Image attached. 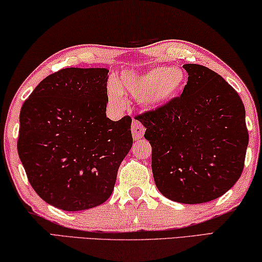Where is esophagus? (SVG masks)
<instances>
[{"label": "esophagus", "mask_w": 262, "mask_h": 262, "mask_svg": "<svg viewBox=\"0 0 262 262\" xmlns=\"http://www.w3.org/2000/svg\"><path fill=\"white\" fill-rule=\"evenodd\" d=\"M145 134V127L139 121L132 122V136H134L135 140L140 139Z\"/></svg>", "instance_id": "1"}]
</instances>
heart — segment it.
Wrapping results in <instances>:
<instances>
[{"instance_id":"1","label":"heart","mask_w":262,"mask_h":262,"mask_svg":"<svg viewBox=\"0 0 262 262\" xmlns=\"http://www.w3.org/2000/svg\"><path fill=\"white\" fill-rule=\"evenodd\" d=\"M187 74L179 66L159 65L145 72L125 71L119 76L118 83L110 81L108 100L115 106H123L124 94L138 97L144 108L156 109L167 104L183 92Z\"/></svg>"}]
</instances>
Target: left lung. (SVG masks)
Instances as JSON below:
<instances>
[{
    "label": "left lung",
    "instance_id": "1",
    "mask_svg": "<svg viewBox=\"0 0 262 262\" xmlns=\"http://www.w3.org/2000/svg\"><path fill=\"white\" fill-rule=\"evenodd\" d=\"M182 94L136 116L152 146L158 189L184 204L205 203L225 194L245 164L248 131L238 93L208 67L187 63Z\"/></svg>",
    "mask_w": 262,
    "mask_h": 262
}]
</instances>
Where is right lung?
<instances>
[{
  "mask_svg": "<svg viewBox=\"0 0 262 262\" xmlns=\"http://www.w3.org/2000/svg\"><path fill=\"white\" fill-rule=\"evenodd\" d=\"M105 68H65L45 78L23 103L17 141L34 191L46 203L79 211L104 203L131 149L130 116H105Z\"/></svg>",
  "mask_w": 262,
  "mask_h": 262,
  "instance_id": "obj_1",
  "label": "right lung"
}]
</instances>
